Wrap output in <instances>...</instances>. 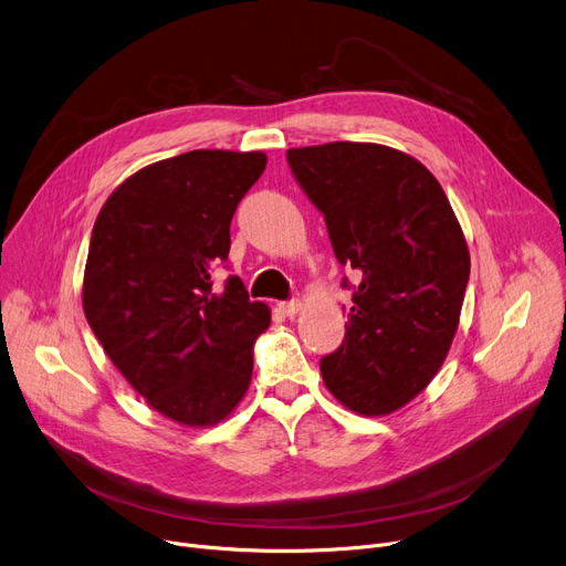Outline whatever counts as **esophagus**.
Wrapping results in <instances>:
<instances>
[{
  "mask_svg": "<svg viewBox=\"0 0 566 566\" xmlns=\"http://www.w3.org/2000/svg\"><path fill=\"white\" fill-rule=\"evenodd\" d=\"M277 306H280V312H282L284 316L293 318V316L302 310V302H300V300H286V302H280Z\"/></svg>",
  "mask_w": 566,
  "mask_h": 566,
  "instance_id": "1",
  "label": "esophagus"
}]
</instances>
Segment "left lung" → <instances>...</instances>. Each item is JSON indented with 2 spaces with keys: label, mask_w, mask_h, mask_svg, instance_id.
<instances>
[{
  "label": "left lung",
  "mask_w": 566,
  "mask_h": 566,
  "mask_svg": "<svg viewBox=\"0 0 566 566\" xmlns=\"http://www.w3.org/2000/svg\"><path fill=\"white\" fill-rule=\"evenodd\" d=\"M286 160L336 260L361 277L340 347L321 358L323 381L354 413L388 416L449 352L470 280L465 237L440 182L401 150L332 142L291 148Z\"/></svg>",
  "instance_id": "1"
}]
</instances>
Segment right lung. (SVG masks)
<instances>
[{"mask_svg": "<svg viewBox=\"0 0 566 566\" xmlns=\"http://www.w3.org/2000/svg\"><path fill=\"white\" fill-rule=\"evenodd\" d=\"M266 169L262 150H189L124 180L101 208L83 312L126 381L185 427L226 420L248 390L252 345L271 325L228 260L239 200Z\"/></svg>", "mask_w": 566, "mask_h": 566, "instance_id": "1", "label": "right lung"}]
</instances>
